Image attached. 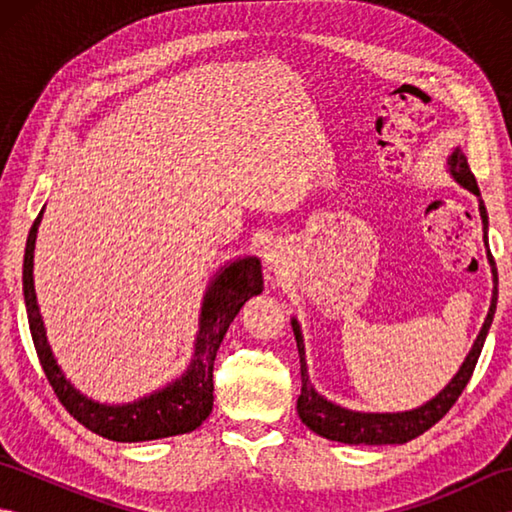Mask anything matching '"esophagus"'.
I'll use <instances>...</instances> for the list:
<instances>
[{
    "label": "esophagus",
    "mask_w": 512,
    "mask_h": 512,
    "mask_svg": "<svg viewBox=\"0 0 512 512\" xmlns=\"http://www.w3.org/2000/svg\"><path fill=\"white\" fill-rule=\"evenodd\" d=\"M284 259H286L284 250H279L277 246H270V248L266 250V264H268L270 268L279 270L281 266H284Z\"/></svg>",
    "instance_id": "34e87169"
}]
</instances>
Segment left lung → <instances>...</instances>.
<instances>
[{
	"label": "left lung",
	"instance_id": "obj_1",
	"mask_svg": "<svg viewBox=\"0 0 512 512\" xmlns=\"http://www.w3.org/2000/svg\"><path fill=\"white\" fill-rule=\"evenodd\" d=\"M449 173L453 180L462 184L464 189H469L480 198V189H477V182L473 171L466 162V156L462 154L460 147L453 149V154L447 160ZM480 215H482V224L484 231L488 228V215H486V206L480 200ZM486 242V235H484ZM488 246V242H486ZM488 264H491V273H493V299H491V308H488V314L484 319V325L480 334L471 347L469 356L464 358V363L460 367V372L451 378V383L444 387L436 398H431L429 402H424L422 407L411 409V411H398V413H365V411H352V409H343L339 405H334L328 398H323L321 394L314 391L312 383L308 380V367H306V347H303V336L297 319H292V332H295L297 347H299V358H301V396L297 400V413L301 422L306 424L308 429L314 433H319L321 438H328L334 442H345V444H405L413 438H418L420 433L431 429L433 424L447 416V411L455 405V400L460 398L464 391L466 383H469L473 376V369L477 365V358L482 354V347L486 341L488 328H491L493 317H495V308H497V268H495V259L488 250Z\"/></svg>",
	"mask_w": 512,
	"mask_h": 512
}]
</instances>
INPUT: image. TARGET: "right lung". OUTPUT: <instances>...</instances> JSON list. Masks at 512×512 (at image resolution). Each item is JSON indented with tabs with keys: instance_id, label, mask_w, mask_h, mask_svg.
Masks as SVG:
<instances>
[{
	"instance_id": "add662e5",
	"label": "right lung",
	"mask_w": 512,
	"mask_h": 512,
	"mask_svg": "<svg viewBox=\"0 0 512 512\" xmlns=\"http://www.w3.org/2000/svg\"><path fill=\"white\" fill-rule=\"evenodd\" d=\"M43 211L32 224L24 253V299L28 325L39 363L46 372L61 405L70 416L79 420L92 433L116 442H143L169 436H180L198 429L213 409V363L228 325L237 317L244 303L264 290L262 264L257 257H244L224 266L211 281L204 295L200 312V332L195 341L193 361L180 378L173 380L156 394L140 398L129 405H101L76 391L63 376L61 367L43 330L37 306L35 279H32V259H35V239Z\"/></svg>"
}]
</instances>
